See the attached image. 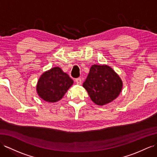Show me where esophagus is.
<instances>
[{
    "label": "esophagus",
    "instance_id": "obj_1",
    "mask_svg": "<svg viewBox=\"0 0 157 157\" xmlns=\"http://www.w3.org/2000/svg\"><path fill=\"white\" fill-rule=\"evenodd\" d=\"M75 82H76V83L78 84V85H81L82 82V80L81 78H79L75 79Z\"/></svg>",
    "mask_w": 157,
    "mask_h": 157
}]
</instances>
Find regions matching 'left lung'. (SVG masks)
Here are the masks:
<instances>
[{
  "instance_id": "left-lung-1",
  "label": "left lung",
  "mask_w": 157,
  "mask_h": 157,
  "mask_svg": "<svg viewBox=\"0 0 157 157\" xmlns=\"http://www.w3.org/2000/svg\"><path fill=\"white\" fill-rule=\"evenodd\" d=\"M83 86L92 101L98 105H104L118 97L123 82L111 67L93 65Z\"/></svg>"
}]
</instances>
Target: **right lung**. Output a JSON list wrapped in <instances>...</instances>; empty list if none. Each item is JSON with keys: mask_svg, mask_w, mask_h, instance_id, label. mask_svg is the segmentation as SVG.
<instances>
[{"mask_svg": "<svg viewBox=\"0 0 157 157\" xmlns=\"http://www.w3.org/2000/svg\"><path fill=\"white\" fill-rule=\"evenodd\" d=\"M74 81L61 68L54 67L40 76L36 86L38 95L43 100L54 103L61 99Z\"/></svg>", "mask_w": 157, "mask_h": 157, "instance_id": "right-lung-1", "label": "right lung"}]
</instances>
